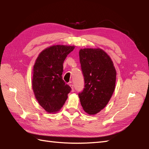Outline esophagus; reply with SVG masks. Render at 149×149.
<instances>
[{"label":"esophagus","instance_id":"esophagus-1","mask_svg":"<svg viewBox=\"0 0 149 149\" xmlns=\"http://www.w3.org/2000/svg\"><path fill=\"white\" fill-rule=\"evenodd\" d=\"M70 86L72 88V91H74V85L73 84H70Z\"/></svg>","mask_w":149,"mask_h":149}]
</instances>
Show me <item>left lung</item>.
I'll return each mask as SVG.
<instances>
[{
	"label": "left lung",
	"mask_w": 149,
	"mask_h": 149,
	"mask_svg": "<svg viewBox=\"0 0 149 149\" xmlns=\"http://www.w3.org/2000/svg\"><path fill=\"white\" fill-rule=\"evenodd\" d=\"M84 88L79 93L82 107L88 115H95L109 102L115 91L116 72L109 55L103 50H79Z\"/></svg>",
	"instance_id": "1"
}]
</instances>
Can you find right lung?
I'll return each mask as SVG.
<instances>
[{"label":"right lung","instance_id":"obj_1","mask_svg":"<svg viewBox=\"0 0 149 149\" xmlns=\"http://www.w3.org/2000/svg\"><path fill=\"white\" fill-rule=\"evenodd\" d=\"M74 46L57 45L44 49L33 66L32 87L40 105L49 113L59 111L71 88L63 80V62Z\"/></svg>","mask_w":149,"mask_h":149}]
</instances>
